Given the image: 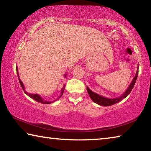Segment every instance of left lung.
Wrapping results in <instances>:
<instances>
[{
  "label": "left lung",
  "mask_w": 151,
  "mask_h": 151,
  "mask_svg": "<svg viewBox=\"0 0 151 151\" xmlns=\"http://www.w3.org/2000/svg\"><path fill=\"white\" fill-rule=\"evenodd\" d=\"M138 69H139V65H138ZM138 74H139V70H137L136 75H135L133 79H132L131 85H129V87L127 88V90L125 91L124 93L122 94L121 96L117 97V98L109 99V98H106V97H104L103 96H101L100 94H98L95 93H94L93 91H92L91 89L88 87V86H86V90H87L88 95L90 96L91 99H92V101L94 102L95 103L99 104V105L104 106H111V105H112V104H114L117 103H119V102L122 101L123 99H125L128 95H129L130 93L131 92L132 89L133 88L135 83H136V81H137V78L138 76Z\"/></svg>",
  "instance_id": "left-lung-1"
}]
</instances>
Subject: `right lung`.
<instances>
[{
	"label": "right lung",
	"instance_id": "add662e5",
	"mask_svg": "<svg viewBox=\"0 0 151 151\" xmlns=\"http://www.w3.org/2000/svg\"><path fill=\"white\" fill-rule=\"evenodd\" d=\"M17 75H18V78H19V83H20V86H21V87L22 88V90L24 91V93H26L28 96H29V97H30V98L34 99L35 101H36L37 102H39V103H42V104H50L52 103H54V102L57 101L58 99L60 98L61 96H62L63 94L64 93V90H65V85H64V86L63 87V88L61 89V93H60V95L59 96V97L57 99H56V100L55 101H45L43 99L41 96H40L39 94H30V93H28L27 92L25 91L24 89V86L23 85V83H22V82L21 81V80H20V78H19V71H18V68L17 66ZM65 77H66V74H65Z\"/></svg>",
	"mask_w": 151,
	"mask_h": 151
}]
</instances>
